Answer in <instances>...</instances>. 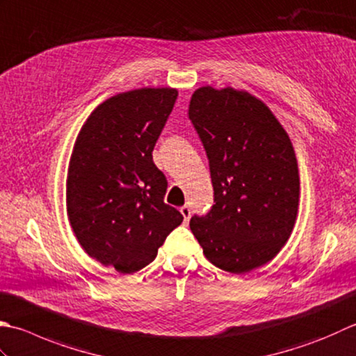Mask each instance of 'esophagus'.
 Returning a JSON list of instances; mask_svg holds the SVG:
<instances>
[{"instance_id":"1","label":"esophagus","mask_w":356,"mask_h":356,"mask_svg":"<svg viewBox=\"0 0 356 356\" xmlns=\"http://www.w3.org/2000/svg\"><path fill=\"white\" fill-rule=\"evenodd\" d=\"M180 213H182L185 222L190 220V218H191V208H190V207H188V205L180 207Z\"/></svg>"}]
</instances>
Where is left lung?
Segmentation results:
<instances>
[{
	"instance_id": "8db88e82",
	"label": "left lung",
	"mask_w": 356,
	"mask_h": 356,
	"mask_svg": "<svg viewBox=\"0 0 356 356\" xmlns=\"http://www.w3.org/2000/svg\"><path fill=\"white\" fill-rule=\"evenodd\" d=\"M210 162L214 205L190 227L213 266L234 275L266 266L293 232L299 171L287 131L247 90L202 86L188 109Z\"/></svg>"
}]
</instances>
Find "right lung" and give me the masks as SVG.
I'll use <instances>...</instances> for the list:
<instances>
[{
	"label": "right lung",
	"instance_id": "right-lung-1",
	"mask_svg": "<svg viewBox=\"0 0 356 356\" xmlns=\"http://www.w3.org/2000/svg\"><path fill=\"white\" fill-rule=\"evenodd\" d=\"M177 99L174 88H140L99 104L69 160L66 210L83 250L123 275L156 259L184 216L163 202L166 177L152 149Z\"/></svg>",
	"mask_w": 356,
	"mask_h": 356
}]
</instances>
